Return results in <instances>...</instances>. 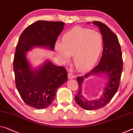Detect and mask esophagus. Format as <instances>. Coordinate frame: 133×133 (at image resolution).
Wrapping results in <instances>:
<instances>
[{
    "label": "esophagus",
    "instance_id": "obj_1",
    "mask_svg": "<svg viewBox=\"0 0 133 133\" xmlns=\"http://www.w3.org/2000/svg\"><path fill=\"white\" fill-rule=\"evenodd\" d=\"M68 79H73L75 78V76H74V75H73L71 73L69 72L68 74Z\"/></svg>",
    "mask_w": 133,
    "mask_h": 133
}]
</instances>
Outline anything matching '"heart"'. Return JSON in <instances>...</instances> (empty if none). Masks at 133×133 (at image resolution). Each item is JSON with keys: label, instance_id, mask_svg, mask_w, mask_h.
I'll list each match as a JSON object with an SVG mask.
<instances>
[{"label": "heart", "instance_id": "obj_1", "mask_svg": "<svg viewBox=\"0 0 133 133\" xmlns=\"http://www.w3.org/2000/svg\"><path fill=\"white\" fill-rule=\"evenodd\" d=\"M103 48V38L97 32L83 27L73 28L55 45L56 55L64 62L73 56V62L80 71L89 70L95 65Z\"/></svg>", "mask_w": 133, "mask_h": 133}]
</instances>
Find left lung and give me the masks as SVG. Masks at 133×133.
Instances as JSON below:
<instances>
[{
  "mask_svg": "<svg viewBox=\"0 0 133 133\" xmlns=\"http://www.w3.org/2000/svg\"><path fill=\"white\" fill-rule=\"evenodd\" d=\"M90 23V22H89ZM93 24L99 27L103 43V50L97 66L84 76L77 77L78 91L75 96L77 104L84 109L95 110L103 108L109 103L117 91L122 72V52L118 37L105 24L99 21ZM105 74L108 81L101 96L95 100H88L82 95V84L85 79L91 75Z\"/></svg>",
  "mask_w": 133,
  "mask_h": 133,
  "instance_id": "8db88e82",
  "label": "left lung"
}]
</instances>
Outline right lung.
Returning a JSON list of instances; mask_svg holds the SVG:
<instances>
[{
    "mask_svg": "<svg viewBox=\"0 0 133 133\" xmlns=\"http://www.w3.org/2000/svg\"><path fill=\"white\" fill-rule=\"evenodd\" d=\"M64 22L38 21L27 26L18 40L14 59L15 84L24 102L32 108L46 109L52 104L58 88L66 82L68 75L63 66L47 60L32 68L26 53L36 47L54 49Z\"/></svg>",
    "mask_w": 133,
    "mask_h": 133,
    "instance_id": "1",
    "label": "right lung"
}]
</instances>
